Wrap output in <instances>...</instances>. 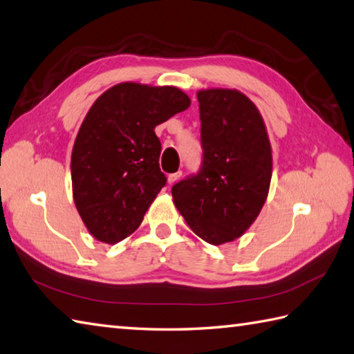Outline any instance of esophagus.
Wrapping results in <instances>:
<instances>
[{"mask_svg":"<svg viewBox=\"0 0 354 354\" xmlns=\"http://www.w3.org/2000/svg\"><path fill=\"white\" fill-rule=\"evenodd\" d=\"M181 175L183 173L181 171H176V173H170V175L167 176V181H169V184L171 185V184H175L179 178H181Z\"/></svg>","mask_w":354,"mask_h":354,"instance_id":"esophagus-1","label":"esophagus"}]
</instances>
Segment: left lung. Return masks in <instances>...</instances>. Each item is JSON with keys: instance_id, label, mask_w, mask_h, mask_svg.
<instances>
[{"instance_id": "8db88e82", "label": "left lung", "mask_w": 354, "mask_h": 354, "mask_svg": "<svg viewBox=\"0 0 354 354\" xmlns=\"http://www.w3.org/2000/svg\"><path fill=\"white\" fill-rule=\"evenodd\" d=\"M203 162L171 187L173 203L201 239L221 245L242 236L264 205L272 145L259 110L230 88L199 90Z\"/></svg>"}]
</instances>
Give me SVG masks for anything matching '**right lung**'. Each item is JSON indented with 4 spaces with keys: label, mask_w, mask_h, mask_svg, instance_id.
<instances>
[{
    "label": "right lung",
    "mask_w": 354,
    "mask_h": 354,
    "mask_svg": "<svg viewBox=\"0 0 354 354\" xmlns=\"http://www.w3.org/2000/svg\"><path fill=\"white\" fill-rule=\"evenodd\" d=\"M189 106L190 98L176 87L121 82L90 107L71 169L75 205L96 239L116 244L140 227L167 183L155 127Z\"/></svg>",
    "instance_id": "1"
}]
</instances>
